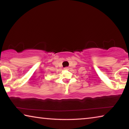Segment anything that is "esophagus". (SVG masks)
<instances>
[{"mask_svg":"<svg viewBox=\"0 0 129 129\" xmlns=\"http://www.w3.org/2000/svg\"><path fill=\"white\" fill-rule=\"evenodd\" d=\"M64 69L65 70H68L69 68L68 67H65V68H64Z\"/></svg>","mask_w":129,"mask_h":129,"instance_id":"obj_1","label":"esophagus"}]
</instances>
